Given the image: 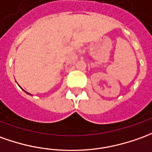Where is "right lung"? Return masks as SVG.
<instances>
[{"label":"right lung","mask_w":152,"mask_h":152,"mask_svg":"<svg viewBox=\"0 0 152 152\" xmlns=\"http://www.w3.org/2000/svg\"><path fill=\"white\" fill-rule=\"evenodd\" d=\"M26 93H28V92H26Z\"/></svg>","instance_id":"add662e5"}]
</instances>
